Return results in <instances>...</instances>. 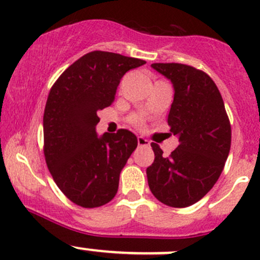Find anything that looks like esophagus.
Instances as JSON below:
<instances>
[{
  "label": "esophagus",
  "instance_id": "obj_1",
  "mask_svg": "<svg viewBox=\"0 0 260 260\" xmlns=\"http://www.w3.org/2000/svg\"><path fill=\"white\" fill-rule=\"evenodd\" d=\"M137 143H138V146H149V141L146 140L145 137H138Z\"/></svg>",
  "mask_w": 260,
  "mask_h": 260
}]
</instances>
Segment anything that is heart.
I'll return each mask as SVG.
<instances>
[{"instance_id": "obj_1", "label": "heart", "mask_w": 260, "mask_h": 260, "mask_svg": "<svg viewBox=\"0 0 260 260\" xmlns=\"http://www.w3.org/2000/svg\"><path fill=\"white\" fill-rule=\"evenodd\" d=\"M142 122H143L142 118H136V119H135V123H136V124H137V125L142 124Z\"/></svg>"}]
</instances>
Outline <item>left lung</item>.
<instances>
[{
	"label": "left lung",
	"instance_id": "1",
	"mask_svg": "<svg viewBox=\"0 0 260 260\" xmlns=\"http://www.w3.org/2000/svg\"><path fill=\"white\" fill-rule=\"evenodd\" d=\"M171 80L175 95L167 123L179 137L169 157L151 143L154 161L147 167L151 192L162 204L187 208L204 198L221 175L232 145V127L214 80L203 70L179 62H154Z\"/></svg>",
	"mask_w": 260,
	"mask_h": 260
}]
</instances>
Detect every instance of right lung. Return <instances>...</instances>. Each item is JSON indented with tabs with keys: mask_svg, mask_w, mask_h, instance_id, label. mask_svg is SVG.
Returning <instances> with one entry per match:
<instances>
[{
	"mask_svg": "<svg viewBox=\"0 0 260 260\" xmlns=\"http://www.w3.org/2000/svg\"><path fill=\"white\" fill-rule=\"evenodd\" d=\"M145 60L91 51L73 62L50 89L44 112V154L61 192L85 209L114 198L119 175L137 147L128 129L98 137V111L114 101L117 86Z\"/></svg>",
	"mask_w": 260,
	"mask_h": 260,
	"instance_id": "add662e5",
	"label": "right lung"
}]
</instances>
